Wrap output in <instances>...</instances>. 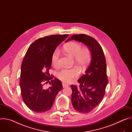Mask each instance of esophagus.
Returning a JSON list of instances; mask_svg holds the SVG:
<instances>
[{
	"label": "esophagus",
	"instance_id": "34e87169",
	"mask_svg": "<svg viewBox=\"0 0 132 132\" xmlns=\"http://www.w3.org/2000/svg\"><path fill=\"white\" fill-rule=\"evenodd\" d=\"M62 85H63V88H65V87H68V85L66 84H65V83H64V82H63V83H62Z\"/></svg>",
	"mask_w": 132,
	"mask_h": 132
}]
</instances>
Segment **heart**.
I'll return each mask as SVG.
<instances>
[{"instance_id":"1","label":"heart","mask_w":132,"mask_h":132,"mask_svg":"<svg viewBox=\"0 0 132 132\" xmlns=\"http://www.w3.org/2000/svg\"><path fill=\"white\" fill-rule=\"evenodd\" d=\"M64 51L71 57H73V61L81 70H84L89 64L92 53L88 47L82 48V45L77 42H72L66 44L64 47ZM52 64L54 67L58 68L60 66V52L56 50L52 56ZM79 75L78 68L73 67L70 68H64L59 70L56 76L61 81L66 83L71 82L75 78Z\"/></svg>"}]
</instances>
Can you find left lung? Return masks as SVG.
<instances>
[{
  "label": "left lung",
  "mask_w": 132,
  "mask_h": 132,
  "mask_svg": "<svg viewBox=\"0 0 132 132\" xmlns=\"http://www.w3.org/2000/svg\"><path fill=\"white\" fill-rule=\"evenodd\" d=\"M74 40L85 44L91 51L90 63L78 82L79 86L71 85V103L78 112L89 113L102 101L108 82L106 64L103 51L93 37L84 34H75L66 42Z\"/></svg>",
  "instance_id": "1"
}]
</instances>
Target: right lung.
<instances>
[{
  "label": "right lung",
  "mask_w": 132,
  "mask_h": 132,
  "mask_svg": "<svg viewBox=\"0 0 132 132\" xmlns=\"http://www.w3.org/2000/svg\"><path fill=\"white\" fill-rule=\"evenodd\" d=\"M68 34L52 35L35 41L28 48L22 61L20 89L22 99L32 111L42 113L50 110L56 95L63 89L61 81L49 73L52 56ZM51 80L47 89L44 85Z\"/></svg>",
  "instance_id": "1"
}]
</instances>
